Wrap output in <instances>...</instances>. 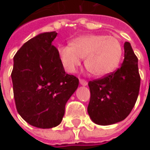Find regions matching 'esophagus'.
<instances>
[{"label":"esophagus","instance_id":"1","mask_svg":"<svg viewBox=\"0 0 150 150\" xmlns=\"http://www.w3.org/2000/svg\"><path fill=\"white\" fill-rule=\"evenodd\" d=\"M79 82H80V83L82 84L83 86H86V85L88 84V82H87L85 79H80V80H79Z\"/></svg>","mask_w":150,"mask_h":150}]
</instances>
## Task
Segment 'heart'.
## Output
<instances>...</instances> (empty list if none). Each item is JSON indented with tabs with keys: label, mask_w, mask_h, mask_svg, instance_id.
Returning a JSON list of instances; mask_svg holds the SVG:
<instances>
[{
	"label": "heart",
	"mask_w": 150,
	"mask_h": 150,
	"mask_svg": "<svg viewBox=\"0 0 150 150\" xmlns=\"http://www.w3.org/2000/svg\"><path fill=\"white\" fill-rule=\"evenodd\" d=\"M58 52L68 72H74L85 58L86 69L95 77H104L119 66L124 49L118 38L99 34L84 35L75 38L70 46H62Z\"/></svg>",
	"instance_id": "b5f03b06"
}]
</instances>
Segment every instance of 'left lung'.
<instances>
[{
  "label": "left lung",
  "mask_w": 150,
  "mask_h": 150,
  "mask_svg": "<svg viewBox=\"0 0 150 150\" xmlns=\"http://www.w3.org/2000/svg\"><path fill=\"white\" fill-rule=\"evenodd\" d=\"M90 101L88 112L99 125H110L128 117L134 107L140 87L138 57L129 42L124 43L121 67L103 78L88 82Z\"/></svg>",
  "instance_id": "obj_1"
}]
</instances>
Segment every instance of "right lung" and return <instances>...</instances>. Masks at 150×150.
Returning <instances> with one entry per match:
<instances>
[{
    "instance_id": "1",
    "label": "right lung",
    "mask_w": 150,
    "mask_h": 150,
    "mask_svg": "<svg viewBox=\"0 0 150 150\" xmlns=\"http://www.w3.org/2000/svg\"><path fill=\"white\" fill-rule=\"evenodd\" d=\"M56 32L30 39L14 56L11 72L15 103L26 122L40 129L61 124L67 100L78 88V78L65 72L57 49L52 44Z\"/></svg>"
}]
</instances>
